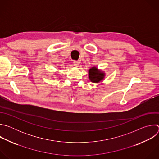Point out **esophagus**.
<instances>
[{"instance_id": "1", "label": "esophagus", "mask_w": 159, "mask_h": 159, "mask_svg": "<svg viewBox=\"0 0 159 159\" xmlns=\"http://www.w3.org/2000/svg\"><path fill=\"white\" fill-rule=\"evenodd\" d=\"M73 63H74V66H77V67L79 66V62L78 61L74 60Z\"/></svg>"}]
</instances>
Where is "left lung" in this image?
I'll return each instance as SVG.
<instances>
[{"mask_svg":"<svg viewBox=\"0 0 159 159\" xmlns=\"http://www.w3.org/2000/svg\"><path fill=\"white\" fill-rule=\"evenodd\" d=\"M104 77V74L99 70L96 67H93L89 70V78L92 82L98 83Z\"/></svg>","mask_w":159,"mask_h":159,"instance_id":"obj_1","label":"left lung"}]
</instances>
